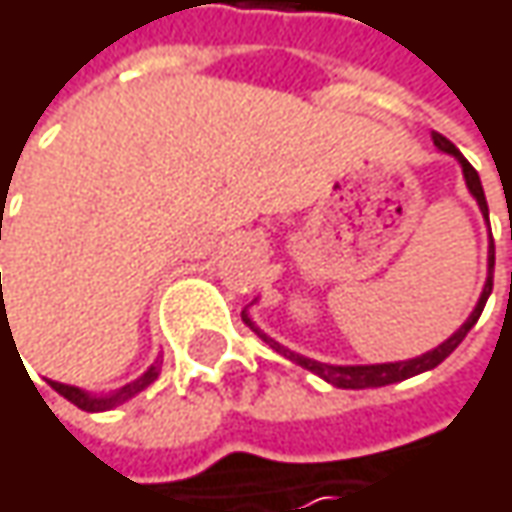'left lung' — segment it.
I'll return each mask as SVG.
<instances>
[{
    "label": "left lung",
    "instance_id": "1",
    "mask_svg": "<svg viewBox=\"0 0 512 512\" xmlns=\"http://www.w3.org/2000/svg\"><path fill=\"white\" fill-rule=\"evenodd\" d=\"M433 145L439 148V151H445V154H451L457 162L462 165V177H465V186H468V192L474 195V201H477V207H480V213L486 216V222H489V207H486V195H483V186H480V177H477V171L471 168V162L465 159V156L442 136V133H433ZM492 269H495V246H489V275H486V284H483V293H480V299H477V305H474V311L468 314V320L462 323L460 329L445 341V344H439L436 350H430V353H424V356L418 358H409V361H388V364H323V361H314V358H305L299 356V353H290V350H284L281 344H275L272 338H266L260 329H257L255 323H252V317L243 311V320L252 326V332H257L275 353H281L284 358H290V361H296L299 367H305V370H311V373H317L320 379H326L329 385H335V388H382V385H391V382H403V379H409V376H418V373H424V370H433V367H439L445 358L451 356L457 347L462 344V338L471 332V326L480 320V311H483V305H486V299H489V293H492Z\"/></svg>",
    "mask_w": 512,
    "mask_h": 512
}]
</instances>
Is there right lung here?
<instances>
[{"instance_id": "right-lung-1", "label": "right lung", "mask_w": 512, "mask_h": 512, "mask_svg": "<svg viewBox=\"0 0 512 512\" xmlns=\"http://www.w3.org/2000/svg\"><path fill=\"white\" fill-rule=\"evenodd\" d=\"M156 376H159V364H151L139 379H133L130 385H124V388H118L115 394H106V397H103V394H100V397H97V394H88V391H82V388H76V385H64V382H50V385L64 397V400H70L73 406H79L82 412H106V409H115V406L127 403V400L136 397L139 391H145Z\"/></svg>"}]
</instances>
